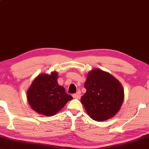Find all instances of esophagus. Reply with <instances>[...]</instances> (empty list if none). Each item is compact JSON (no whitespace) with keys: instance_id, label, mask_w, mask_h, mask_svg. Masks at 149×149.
I'll return each mask as SVG.
<instances>
[{"instance_id":"esophagus-1","label":"esophagus","mask_w":149,"mask_h":149,"mask_svg":"<svg viewBox=\"0 0 149 149\" xmlns=\"http://www.w3.org/2000/svg\"><path fill=\"white\" fill-rule=\"evenodd\" d=\"M72 97L74 98H77V99H79V98H80V97H81V95H80V93H79L73 94Z\"/></svg>"}]
</instances>
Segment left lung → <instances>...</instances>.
Returning a JSON list of instances; mask_svg holds the SVG:
<instances>
[{
  "label": "left lung",
  "mask_w": 149,
  "mask_h": 149,
  "mask_svg": "<svg viewBox=\"0 0 149 149\" xmlns=\"http://www.w3.org/2000/svg\"><path fill=\"white\" fill-rule=\"evenodd\" d=\"M84 86L86 93L81 101L93 120H107L118 113L124 100V91L117 79L97 68L88 72Z\"/></svg>",
  "instance_id": "left-lung-1"
}]
</instances>
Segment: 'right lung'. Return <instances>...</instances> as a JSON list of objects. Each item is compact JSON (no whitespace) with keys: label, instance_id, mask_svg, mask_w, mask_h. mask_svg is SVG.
<instances>
[{"label":"right lung","instance_id":"obj_1","mask_svg":"<svg viewBox=\"0 0 149 149\" xmlns=\"http://www.w3.org/2000/svg\"><path fill=\"white\" fill-rule=\"evenodd\" d=\"M57 74L53 72L50 75H38L27 91L29 103L38 113L53 116L72 99L66 93L65 88L57 83Z\"/></svg>","mask_w":149,"mask_h":149}]
</instances>
